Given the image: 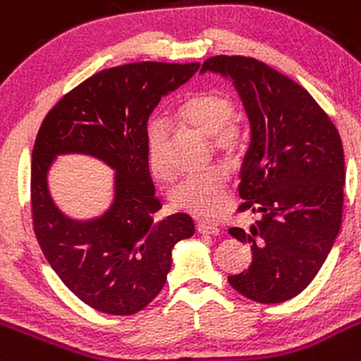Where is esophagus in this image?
I'll return each mask as SVG.
<instances>
[{
  "mask_svg": "<svg viewBox=\"0 0 361 361\" xmlns=\"http://www.w3.org/2000/svg\"><path fill=\"white\" fill-rule=\"evenodd\" d=\"M197 231L200 234H211V236H216V234H220V229H218L214 224H211V221H198Z\"/></svg>",
  "mask_w": 361,
  "mask_h": 361,
  "instance_id": "esophagus-1",
  "label": "esophagus"
}]
</instances>
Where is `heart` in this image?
Wrapping results in <instances>:
<instances>
[{
	"mask_svg": "<svg viewBox=\"0 0 361 361\" xmlns=\"http://www.w3.org/2000/svg\"><path fill=\"white\" fill-rule=\"evenodd\" d=\"M233 105L216 92H195L184 98L177 107V116L184 123L213 135V145L224 154H233L241 143V130L236 121L231 120ZM170 128L163 118H152L147 127V154L152 173L159 178L171 175ZM227 171L224 168H209L200 173L188 175L171 190L170 198L177 209L197 216H213L226 200Z\"/></svg>",
	"mask_w": 361,
	"mask_h": 361,
	"instance_id": "heart-1",
	"label": "heart"
}]
</instances>
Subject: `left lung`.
Masks as SVG:
<instances>
[{"label": "left lung", "instance_id": "obj_1", "mask_svg": "<svg viewBox=\"0 0 361 361\" xmlns=\"http://www.w3.org/2000/svg\"><path fill=\"white\" fill-rule=\"evenodd\" d=\"M233 82L250 125L240 170V211L259 220L231 227L252 250L249 269L229 277L261 304L299 295L319 274L342 226L345 163L340 134L308 91L264 62L218 55L200 73Z\"/></svg>", "mask_w": 361, "mask_h": 361}]
</instances>
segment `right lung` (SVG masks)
Returning a JSON list of instances; mask_svg holds the SVG:
<instances>
[{
    "label": "right lung",
    "instance_id": "1",
    "mask_svg": "<svg viewBox=\"0 0 361 361\" xmlns=\"http://www.w3.org/2000/svg\"><path fill=\"white\" fill-rule=\"evenodd\" d=\"M200 64L135 62L104 69L68 92L42 121L32 152V214L42 254L82 302L107 315H134L157 297L171 252L191 238L190 214L157 220L148 170L147 125L161 98ZM89 154L115 170L113 200L98 217H68L52 200L49 170L59 154Z\"/></svg>",
    "mask_w": 361,
    "mask_h": 361
}]
</instances>
